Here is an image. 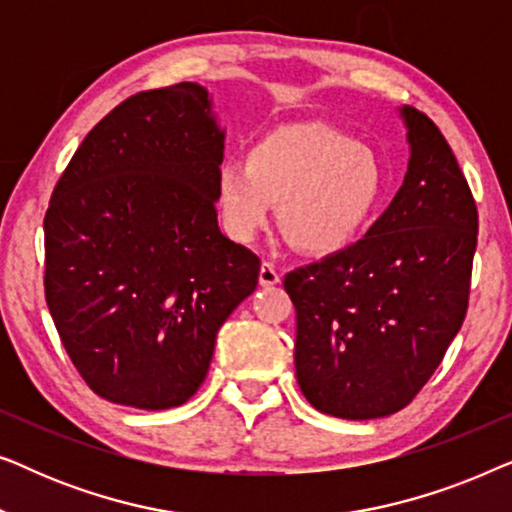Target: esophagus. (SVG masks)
Wrapping results in <instances>:
<instances>
[{
	"label": "esophagus",
	"instance_id": "34e87169",
	"mask_svg": "<svg viewBox=\"0 0 512 512\" xmlns=\"http://www.w3.org/2000/svg\"><path fill=\"white\" fill-rule=\"evenodd\" d=\"M258 282H261V286H275V284L282 282V277H279V272H277L275 265L265 261L261 265V272H258Z\"/></svg>",
	"mask_w": 512,
	"mask_h": 512
}]
</instances>
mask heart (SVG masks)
I'll list each match as a JSON object with an SVG mask.
<instances>
[{
  "label": "heart",
  "mask_w": 512,
  "mask_h": 512,
  "mask_svg": "<svg viewBox=\"0 0 512 512\" xmlns=\"http://www.w3.org/2000/svg\"><path fill=\"white\" fill-rule=\"evenodd\" d=\"M216 212L230 237L249 242L270 223L310 256H335L366 235L387 198V170L370 146L326 125H282L216 170Z\"/></svg>",
  "instance_id": "b5f03b06"
}]
</instances>
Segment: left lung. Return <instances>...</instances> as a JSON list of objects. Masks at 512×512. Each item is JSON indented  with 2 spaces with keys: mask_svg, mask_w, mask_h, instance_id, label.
<instances>
[{
  "mask_svg": "<svg viewBox=\"0 0 512 512\" xmlns=\"http://www.w3.org/2000/svg\"><path fill=\"white\" fill-rule=\"evenodd\" d=\"M403 186L363 240L284 277L296 305V377L319 412L377 419L405 408L464 324L478 209L436 123L401 107Z\"/></svg>",
  "mask_w": 512,
  "mask_h": 512,
  "instance_id": "obj_1",
  "label": "left lung"
}]
</instances>
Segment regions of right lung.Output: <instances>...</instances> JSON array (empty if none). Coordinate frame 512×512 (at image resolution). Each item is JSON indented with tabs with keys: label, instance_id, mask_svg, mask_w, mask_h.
Returning a JSON list of instances; mask_svg holds the SVG:
<instances>
[{
	"label": "right lung",
	"instance_id": "1",
	"mask_svg": "<svg viewBox=\"0 0 512 512\" xmlns=\"http://www.w3.org/2000/svg\"><path fill=\"white\" fill-rule=\"evenodd\" d=\"M226 130L200 83L146 90L88 132L44 219L46 303L111 403L167 410L205 382L216 333L261 261L216 223Z\"/></svg>",
	"mask_w": 512,
	"mask_h": 512
}]
</instances>
